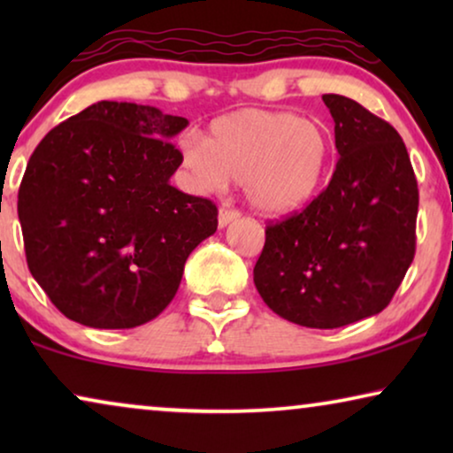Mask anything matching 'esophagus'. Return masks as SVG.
Segmentation results:
<instances>
[{"instance_id": "1", "label": "esophagus", "mask_w": 453, "mask_h": 453, "mask_svg": "<svg viewBox=\"0 0 453 453\" xmlns=\"http://www.w3.org/2000/svg\"><path fill=\"white\" fill-rule=\"evenodd\" d=\"M239 216H241V214L237 212V210H231V208L222 206V208L219 210V226L225 228L226 225H231L233 220H237Z\"/></svg>"}]
</instances>
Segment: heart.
I'll use <instances>...</instances> for the list:
<instances>
[{
	"label": "heart",
	"instance_id": "b5f03b06",
	"mask_svg": "<svg viewBox=\"0 0 453 453\" xmlns=\"http://www.w3.org/2000/svg\"><path fill=\"white\" fill-rule=\"evenodd\" d=\"M179 150L197 189H225L237 179L251 206L264 214L307 206L332 166V138L324 123L290 111L241 109L216 117L208 140L185 134Z\"/></svg>",
	"mask_w": 453,
	"mask_h": 453
}]
</instances>
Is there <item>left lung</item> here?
<instances>
[{
	"mask_svg": "<svg viewBox=\"0 0 453 453\" xmlns=\"http://www.w3.org/2000/svg\"><path fill=\"white\" fill-rule=\"evenodd\" d=\"M338 163L301 214L265 228L253 282L265 305L332 330L388 307L414 257L418 188L400 134L352 98L324 95Z\"/></svg>",
	"mask_w": 453,
	"mask_h": 453,
	"instance_id": "1",
	"label": "left lung"
}]
</instances>
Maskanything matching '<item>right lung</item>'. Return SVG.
<instances>
[{"label": "right lung", "mask_w": 453, "mask_h": 453, "mask_svg": "<svg viewBox=\"0 0 453 453\" xmlns=\"http://www.w3.org/2000/svg\"><path fill=\"white\" fill-rule=\"evenodd\" d=\"M189 121L150 104L101 101L53 127L18 191L30 274L65 318L126 330L175 296L219 210L171 185V144Z\"/></svg>", "instance_id": "obj_1"}]
</instances>
